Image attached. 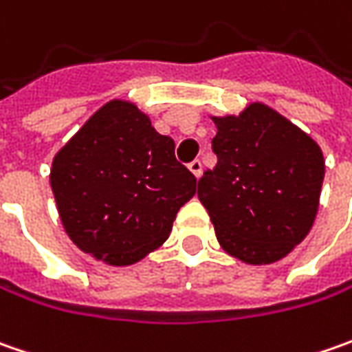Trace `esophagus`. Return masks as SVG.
I'll return each instance as SVG.
<instances>
[{"instance_id":"esophagus-1","label":"esophagus","mask_w":352,"mask_h":352,"mask_svg":"<svg viewBox=\"0 0 352 352\" xmlns=\"http://www.w3.org/2000/svg\"><path fill=\"white\" fill-rule=\"evenodd\" d=\"M188 168H190V172H192V174H194V176H196V178H199V176H201V162H199V160H194V162H190V164H188Z\"/></svg>"}]
</instances>
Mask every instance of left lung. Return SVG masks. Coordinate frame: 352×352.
<instances>
[{
    "label": "left lung",
    "instance_id": "left-lung-1",
    "mask_svg": "<svg viewBox=\"0 0 352 352\" xmlns=\"http://www.w3.org/2000/svg\"><path fill=\"white\" fill-rule=\"evenodd\" d=\"M217 164L197 182L221 249L252 266L288 256L314 227L325 158L321 146L263 102L211 116Z\"/></svg>",
    "mask_w": 352,
    "mask_h": 352
}]
</instances>
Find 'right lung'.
<instances>
[{
	"instance_id": "obj_1",
	"label": "right lung",
	"mask_w": 352,
	"mask_h": 352,
	"mask_svg": "<svg viewBox=\"0 0 352 352\" xmlns=\"http://www.w3.org/2000/svg\"><path fill=\"white\" fill-rule=\"evenodd\" d=\"M50 188L76 247L109 266L156 250L196 178L174 158V141L129 100H109L52 158Z\"/></svg>"
}]
</instances>
